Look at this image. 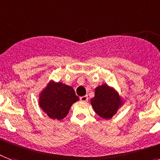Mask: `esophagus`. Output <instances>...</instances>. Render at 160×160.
<instances>
[{
    "mask_svg": "<svg viewBox=\"0 0 160 160\" xmlns=\"http://www.w3.org/2000/svg\"><path fill=\"white\" fill-rule=\"evenodd\" d=\"M80 101H82V102H87L88 101V96L84 95V96H81L80 98Z\"/></svg>",
    "mask_w": 160,
    "mask_h": 160,
    "instance_id": "esophagus-1",
    "label": "esophagus"
}]
</instances>
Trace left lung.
<instances>
[{
	"instance_id": "8db88e82",
	"label": "left lung",
	"mask_w": 160,
	"mask_h": 160,
	"mask_svg": "<svg viewBox=\"0 0 160 160\" xmlns=\"http://www.w3.org/2000/svg\"><path fill=\"white\" fill-rule=\"evenodd\" d=\"M90 102L94 112L103 119L112 118L123 103L118 92L106 84L96 88Z\"/></svg>"
}]
</instances>
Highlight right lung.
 I'll use <instances>...</instances> for the list:
<instances>
[{"label": "right lung", "mask_w": 160, "mask_h": 160, "mask_svg": "<svg viewBox=\"0 0 160 160\" xmlns=\"http://www.w3.org/2000/svg\"><path fill=\"white\" fill-rule=\"evenodd\" d=\"M79 99L71 86L51 81L39 94V106L50 118L62 120Z\"/></svg>", "instance_id": "obj_1"}]
</instances>
